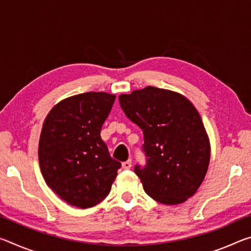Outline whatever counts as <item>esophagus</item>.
Returning <instances> with one entry per match:
<instances>
[{"instance_id":"1","label":"esophagus","mask_w":251,"mask_h":251,"mask_svg":"<svg viewBox=\"0 0 251 251\" xmlns=\"http://www.w3.org/2000/svg\"><path fill=\"white\" fill-rule=\"evenodd\" d=\"M122 166H123V168H124V169H129L131 167V160L128 159V160L124 161V163L122 164Z\"/></svg>"}]
</instances>
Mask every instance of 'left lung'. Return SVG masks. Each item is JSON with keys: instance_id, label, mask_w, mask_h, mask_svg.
<instances>
[{"instance_id": "1", "label": "left lung", "mask_w": 251, "mask_h": 251, "mask_svg": "<svg viewBox=\"0 0 251 251\" xmlns=\"http://www.w3.org/2000/svg\"><path fill=\"white\" fill-rule=\"evenodd\" d=\"M126 116L144 133L145 168L135 167L144 190L164 205L193 197L205 178L210 143L198 110L186 96L154 86L120 95Z\"/></svg>"}]
</instances>
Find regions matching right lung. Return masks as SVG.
Instances as JSON below:
<instances>
[{"instance_id": "1", "label": "right lung", "mask_w": 251, "mask_h": 251, "mask_svg": "<svg viewBox=\"0 0 251 251\" xmlns=\"http://www.w3.org/2000/svg\"><path fill=\"white\" fill-rule=\"evenodd\" d=\"M115 99L105 92L67 97L50 110L43 123L39 143L42 175L71 206L86 209L100 203L121 168L100 138Z\"/></svg>"}]
</instances>
